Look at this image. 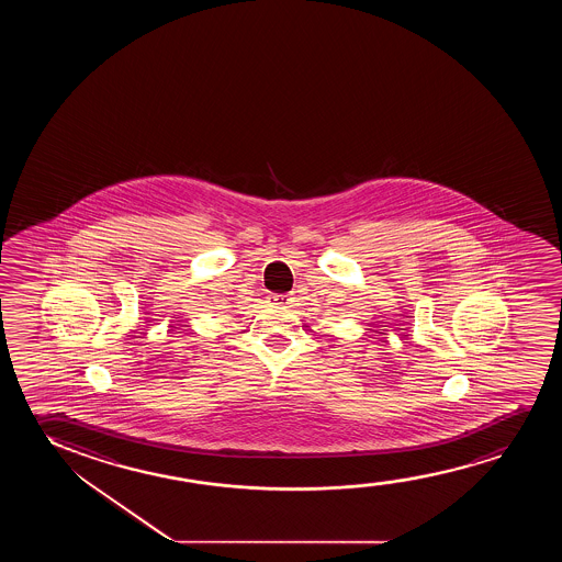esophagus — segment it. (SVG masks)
<instances>
[{"label":"esophagus","mask_w":562,"mask_h":562,"mask_svg":"<svg viewBox=\"0 0 562 562\" xmlns=\"http://www.w3.org/2000/svg\"><path fill=\"white\" fill-rule=\"evenodd\" d=\"M270 301H272L274 305H288V303L292 301V295H290V293H272Z\"/></svg>","instance_id":"34e87169"}]
</instances>
